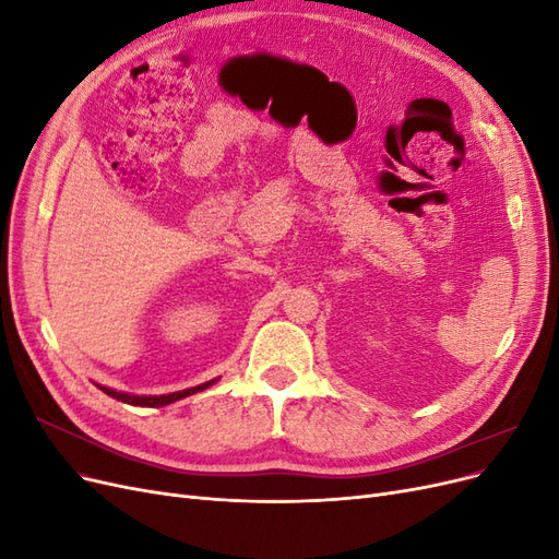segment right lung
I'll return each mask as SVG.
<instances>
[{
    "label": "right lung",
    "mask_w": 559,
    "mask_h": 559,
    "mask_svg": "<svg viewBox=\"0 0 559 559\" xmlns=\"http://www.w3.org/2000/svg\"><path fill=\"white\" fill-rule=\"evenodd\" d=\"M216 380H218V378H214V380H210V382H202V384H198V386L181 389V392L160 394V396H138V394H128V392H116V389L105 386V384H97V386L103 389V392H105L107 396H111V399H116V401H121V403H128V405H142V408H163V405H170V403H175V401H181V399H186V396H191V394L202 392V389L212 386Z\"/></svg>",
    "instance_id": "1"
}]
</instances>
